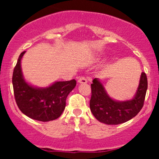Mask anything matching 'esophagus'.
I'll list each match as a JSON object with an SVG mask.
<instances>
[{
    "label": "esophagus",
    "mask_w": 159,
    "mask_h": 159,
    "mask_svg": "<svg viewBox=\"0 0 159 159\" xmlns=\"http://www.w3.org/2000/svg\"><path fill=\"white\" fill-rule=\"evenodd\" d=\"M78 83H80V84H86L87 82V80L85 77L82 76V77H80L79 78H78Z\"/></svg>",
    "instance_id": "34e87169"
}]
</instances>
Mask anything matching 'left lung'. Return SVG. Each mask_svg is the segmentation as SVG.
I'll return each instance as SVG.
<instances>
[{"mask_svg": "<svg viewBox=\"0 0 159 159\" xmlns=\"http://www.w3.org/2000/svg\"><path fill=\"white\" fill-rule=\"evenodd\" d=\"M147 90V75L142 72L138 90L133 98L127 101H116L108 96L101 81L98 78H94L91 84L90 111L101 123L107 125L125 123L134 117L141 110Z\"/></svg>", "mask_w": 159, "mask_h": 159, "instance_id": "left-lung-1", "label": "left lung"}]
</instances>
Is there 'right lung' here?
<instances>
[{"instance_id": "obj_1", "label": "right lung", "mask_w": 159, "mask_h": 159, "mask_svg": "<svg viewBox=\"0 0 159 159\" xmlns=\"http://www.w3.org/2000/svg\"><path fill=\"white\" fill-rule=\"evenodd\" d=\"M21 53L12 74L14 96L20 111L28 117L42 122L57 119L64 111L66 99L76 86L75 79L57 81L45 88L34 87L25 81L21 68Z\"/></svg>"}]
</instances>
